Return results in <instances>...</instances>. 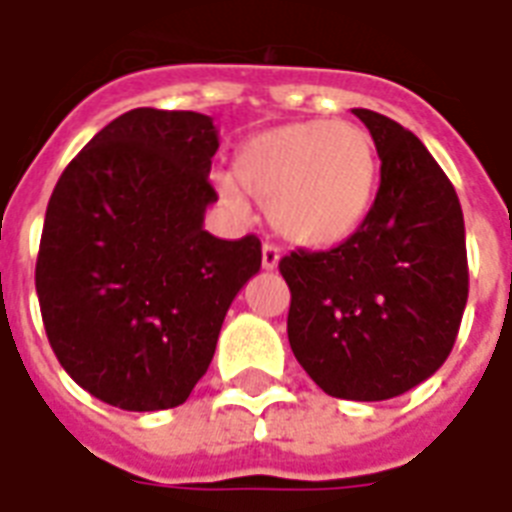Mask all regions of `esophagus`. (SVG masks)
<instances>
[{
  "label": "esophagus",
  "mask_w": 512,
  "mask_h": 512,
  "mask_svg": "<svg viewBox=\"0 0 512 512\" xmlns=\"http://www.w3.org/2000/svg\"><path fill=\"white\" fill-rule=\"evenodd\" d=\"M279 263V246L277 244H263V268H277Z\"/></svg>",
  "instance_id": "obj_1"
}]
</instances>
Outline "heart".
Instances as JSON below:
<instances>
[{
    "label": "heart",
    "mask_w": 512,
    "mask_h": 512,
    "mask_svg": "<svg viewBox=\"0 0 512 512\" xmlns=\"http://www.w3.org/2000/svg\"><path fill=\"white\" fill-rule=\"evenodd\" d=\"M376 142L348 120H304L268 128L241 145L235 178L252 197L268 202V219L288 241L329 249L359 233L378 191ZM222 197L244 208L233 180Z\"/></svg>",
    "instance_id": "1"
}]
</instances>
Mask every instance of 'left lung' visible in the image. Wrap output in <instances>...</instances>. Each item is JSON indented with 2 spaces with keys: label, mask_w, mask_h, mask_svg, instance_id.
Returning a JSON list of instances; mask_svg holds the SVG:
<instances>
[{
  "label": "left lung",
  "mask_w": 512,
  "mask_h": 512,
  "mask_svg": "<svg viewBox=\"0 0 512 512\" xmlns=\"http://www.w3.org/2000/svg\"><path fill=\"white\" fill-rule=\"evenodd\" d=\"M376 142L381 186L359 233L279 260L293 356L326 395L389 400L430 378L461 329L469 266L463 211L428 147L354 109Z\"/></svg>",
  "instance_id": "obj_1"
}]
</instances>
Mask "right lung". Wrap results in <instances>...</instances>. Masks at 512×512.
<instances>
[{
  "instance_id": "obj_1",
  "label": "right lung",
  "mask_w": 512,
  "mask_h": 512,
  "mask_svg": "<svg viewBox=\"0 0 512 512\" xmlns=\"http://www.w3.org/2000/svg\"><path fill=\"white\" fill-rule=\"evenodd\" d=\"M208 115L131 109L65 167L35 288L65 373L123 411L180 406L211 365L224 315L260 271V238L211 235Z\"/></svg>"
}]
</instances>
